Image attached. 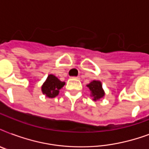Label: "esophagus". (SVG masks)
<instances>
[{
    "label": "esophagus",
    "instance_id": "1",
    "mask_svg": "<svg viewBox=\"0 0 149 149\" xmlns=\"http://www.w3.org/2000/svg\"><path fill=\"white\" fill-rule=\"evenodd\" d=\"M71 79H79V77H71Z\"/></svg>",
    "mask_w": 149,
    "mask_h": 149
}]
</instances>
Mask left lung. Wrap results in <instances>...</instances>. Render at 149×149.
<instances>
[{"mask_svg": "<svg viewBox=\"0 0 149 149\" xmlns=\"http://www.w3.org/2000/svg\"><path fill=\"white\" fill-rule=\"evenodd\" d=\"M87 87L90 89L91 96L93 97V100L100 99L104 96V91L102 88L101 83L97 80H93L87 85Z\"/></svg>", "mask_w": 149, "mask_h": 149, "instance_id": "1", "label": "left lung"}]
</instances>
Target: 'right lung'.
I'll return each mask as SVG.
<instances>
[{
  "label": "right lung",
  "instance_id": "1",
  "mask_svg": "<svg viewBox=\"0 0 149 149\" xmlns=\"http://www.w3.org/2000/svg\"><path fill=\"white\" fill-rule=\"evenodd\" d=\"M64 85H65V82L60 81L57 77L51 74L48 76L46 81L42 86V91L48 97H56L58 94L59 90Z\"/></svg>",
  "mask_w": 149,
  "mask_h": 149
}]
</instances>
